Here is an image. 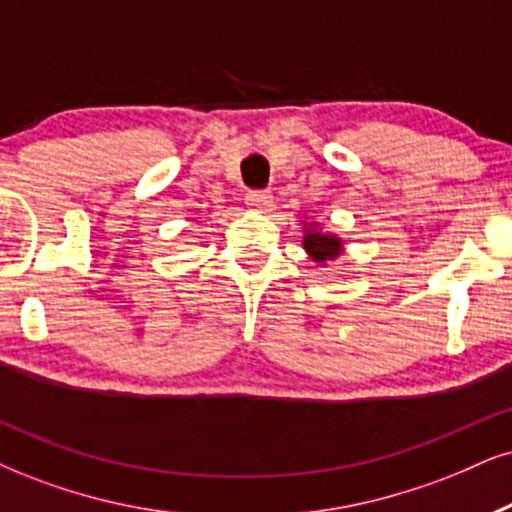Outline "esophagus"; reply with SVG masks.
<instances>
[{
	"mask_svg": "<svg viewBox=\"0 0 512 512\" xmlns=\"http://www.w3.org/2000/svg\"><path fill=\"white\" fill-rule=\"evenodd\" d=\"M246 204L256 211H268V206L273 204V194H270V189H251L246 194Z\"/></svg>",
	"mask_w": 512,
	"mask_h": 512,
	"instance_id": "obj_1",
	"label": "esophagus"
}]
</instances>
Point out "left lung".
I'll return each instance as SVG.
<instances>
[{
  "label": "left lung",
  "instance_id": "8db88e82",
  "mask_svg": "<svg viewBox=\"0 0 512 512\" xmlns=\"http://www.w3.org/2000/svg\"><path fill=\"white\" fill-rule=\"evenodd\" d=\"M304 249L313 256V261L323 263L339 256V251H342V242H339L334 235H323V232L318 230H306Z\"/></svg>",
  "mask_w": 512,
  "mask_h": 512
}]
</instances>
